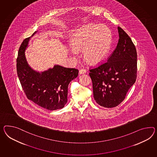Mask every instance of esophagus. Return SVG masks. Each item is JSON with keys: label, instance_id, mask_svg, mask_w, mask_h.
<instances>
[{"label": "esophagus", "instance_id": "esophagus-1", "mask_svg": "<svg viewBox=\"0 0 157 157\" xmlns=\"http://www.w3.org/2000/svg\"><path fill=\"white\" fill-rule=\"evenodd\" d=\"M86 71L84 69H81L79 71V73L81 75V74H84V73H86Z\"/></svg>", "mask_w": 157, "mask_h": 157}]
</instances>
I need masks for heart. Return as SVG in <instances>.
<instances>
[{
	"instance_id": "1",
	"label": "heart",
	"mask_w": 157,
	"mask_h": 157,
	"mask_svg": "<svg viewBox=\"0 0 157 157\" xmlns=\"http://www.w3.org/2000/svg\"><path fill=\"white\" fill-rule=\"evenodd\" d=\"M112 35L105 25H90L76 34L71 40L73 51H82L85 60L96 64L104 59L110 48Z\"/></svg>"
}]
</instances>
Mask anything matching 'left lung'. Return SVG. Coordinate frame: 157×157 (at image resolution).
I'll return each instance as SVG.
<instances>
[{
	"label": "left lung",
	"instance_id": "1",
	"mask_svg": "<svg viewBox=\"0 0 157 157\" xmlns=\"http://www.w3.org/2000/svg\"><path fill=\"white\" fill-rule=\"evenodd\" d=\"M119 40L108 61L89 69L93 96L97 103L108 108L116 107L124 100L136 80L137 53L128 35L118 27Z\"/></svg>",
	"mask_w": 157,
	"mask_h": 157
}]
</instances>
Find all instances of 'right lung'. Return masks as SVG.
I'll use <instances>...</instances> for the list:
<instances>
[{"label": "right lung", "mask_w": 157, "mask_h": 157, "mask_svg": "<svg viewBox=\"0 0 157 157\" xmlns=\"http://www.w3.org/2000/svg\"><path fill=\"white\" fill-rule=\"evenodd\" d=\"M36 32L20 45L16 60L17 76L29 100L49 110L62 109L67 102L69 84L77 77L78 70L59 65L41 73L32 69L26 60L25 51Z\"/></svg>", "instance_id": "right-lung-1"}]
</instances>
